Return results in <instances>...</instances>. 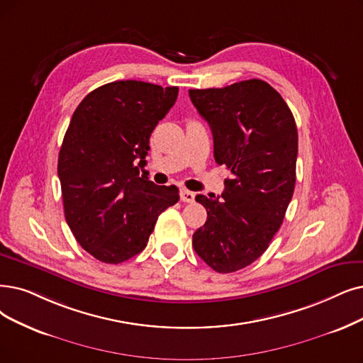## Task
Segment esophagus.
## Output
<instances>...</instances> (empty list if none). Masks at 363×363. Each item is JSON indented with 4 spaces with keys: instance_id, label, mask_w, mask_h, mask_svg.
Returning <instances> with one entry per match:
<instances>
[{
    "instance_id": "1",
    "label": "esophagus",
    "mask_w": 363,
    "mask_h": 363,
    "mask_svg": "<svg viewBox=\"0 0 363 363\" xmlns=\"http://www.w3.org/2000/svg\"><path fill=\"white\" fill-rule=\"evenodd\" d=\"M180 199L183 202H194L195 201V194L191 192V191L183 189V191H180Z\"/></svg>"
}]
</instances>
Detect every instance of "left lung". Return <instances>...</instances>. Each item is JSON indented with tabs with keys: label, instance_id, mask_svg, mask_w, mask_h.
Masks as SVG:
<instances>
[{
	"label": "left lung",
	"instance_id": "obj_1",
	"mask_svg": "<svg viewBox=\"0 0 363 363\" xmlns=\"http://www.w3.org/2000/svg\"><path fill=\"white\" fill-rule=\"evenodd\" d=\"M189 96L210 125L216 162L232 174L222 195H196L207 222L192 245L214 271L234 272L262 256L283 223L296 180V123L281 95L259 79Z\"/></svg>",
	"mask_w": 363,
	"mask_h": 363
}]
</instances>
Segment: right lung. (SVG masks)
Listing matches in <instances>:
<instances>
[{
    "label": "right lung",
    "mask_w": 363,
    "mask_h": 363,
    "mask_svg": "<svg viewBox=\"0 0 363 363\" xmlns=\"http://www.w3.org/2000/svg\"><path fill=\"white\" fill-rule=\"evenodd\" d=\"M177 86L119 80L99 86L72 114L57 159L65 220L82 247L121 264L147 245L176 186L149 180L153 129L176 103Z\"/></svg>",
    "instance_id": "right-lung-1"
}]
</instances>
